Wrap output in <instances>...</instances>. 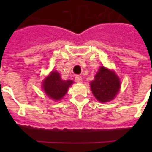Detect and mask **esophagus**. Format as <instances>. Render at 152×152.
Returning a JSON list of instances; mask_svg holds the SVG:
<instances>
[{
	"instance_id": "34e87169",
	"label": "esophagus",
	"mask_w": 152,
	"mask_h": 152,
	"mask_svg": "<svg viewBox=\"0 0 152 152\" xmlns=\"http://www.w3.org/2000/svg\"><path fill=\"white\" fill-rule=\"evenodd\" d=\"M75 81L76 83H81L82 82V77L80 76H75Z\"/></svg>"
}]
</instances>
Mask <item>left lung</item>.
Here are the masks:
<instances>
[{"label": "left lung", "mask_w": 152, "mask_h": 152, "mask_svg": "<svg viewBox=\"0 0 152 152\" xmlns=\"http://www.w3.org/2000/svg\"><path fill=\"white\" fill-rule=\"evenodd\" d=\"M93 95L101 102L113 99L120 88V80L115 72L101 67L91 83Z\"/></svg>", "instance_id": "1"}]
</instances>
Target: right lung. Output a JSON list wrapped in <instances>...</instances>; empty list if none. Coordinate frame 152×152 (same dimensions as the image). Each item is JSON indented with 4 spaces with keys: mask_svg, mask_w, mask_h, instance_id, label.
<instances>
[{
    "mask_svg": "<svg viewBox=\"0 0 152 152\" xmlns=\"http://www.w3.org/2000/svg\"><path fill=\"white\" fill-rule=\"evenodd\" d=\"M72 80H62L57 72H52L50 75L45 79L42 88L49 97L54 100H60L66 94L72 83Z\"/></svg>",
    "mask_w": 152,
    "mask_h": 152,
    "instance_id": "1",
    "label": "right lung"
}]
</instances>
